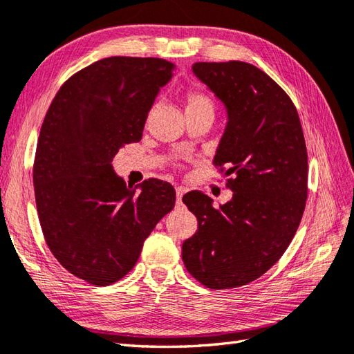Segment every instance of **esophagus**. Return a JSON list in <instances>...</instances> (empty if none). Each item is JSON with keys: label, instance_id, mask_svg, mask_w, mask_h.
<instances>
[{"label": "esophagus", "instance_id": "esophagus-1", "mask_svg": "<svg viewBox=\"0 0 354 354\" xmlns=\"http://www.w3.org/2000/svg\"><path fill=\"white\" fill-rule=\"evenodd\" d=\"M185 192H187L185 187H183V185L176 187V203H178V204L183 203V196H184Z\"/></svg>", "mask_w": 354, "mask_h": 354}]
</instances>
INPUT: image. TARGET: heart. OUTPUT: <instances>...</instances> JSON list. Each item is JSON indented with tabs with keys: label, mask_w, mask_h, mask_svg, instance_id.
Listing matches in <instances>:
<instances>
[{
	"label": "heart",
	"mask_w": 354,
	"mask_h": 354,
	"mask_svg": "<svg viewBox=\"0 0 354 354\" xmlns=\"http://www.w3.org/2000/svg\"><path fill=\"white\" fill-rule=\"evenodd\" d=\"M187 110H212L213 112V101L199 90H190L187 93Z\"/></svg>",
	"instance_id": "obj_1"
}]
</instances>
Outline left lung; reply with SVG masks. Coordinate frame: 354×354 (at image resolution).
<instances>
[{"instance_id": "obj_1", "label": "left lung", "mask_w": 354, "mask_h": 354, "mask_svg": "<svg viewBox=\"0 0 354 354\" xmlns=\"http://www.w3.org/2000/svg\"><path fill=\"white\" fill-rule=\"evenodd\" d=\"M192 71L225 107L213 162L232 175L233 196L218 209L199 190L183 196L198 219L196 233L183 244V261L203 286L234 288L272 268L299 227L307 201L306 140L295 104L261 68L228 61L195 62Z\"/></svg>"}]
</instances>
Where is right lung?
Listing matches in <instances>:
<instances>
[{
	"mask_svg": "<svg viewBox=\"0 0 354 354\" xmlns=\"http://www.w3.org/2000/svg\"><path fill=\"white\" fill-rule=\"evenodd\" d=\"M173 68L159 58L96 61L61 86L41 126L33 187L44 239L67 272L93 286L124 278L175 207L171 184L131 189L112 165L120 149L141 141Z\"/></svg>",
	"mask_w": 354,
	"mask_h": 354,
	"instance_id": "obj_1",
	"label": "right lung"
}]
</instances>
